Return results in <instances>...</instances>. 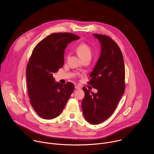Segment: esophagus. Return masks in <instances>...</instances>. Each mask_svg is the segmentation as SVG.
I'll return each mask as SVG.
<instances>
[{
    "label": "esophagus",
    "mask_w": 154,
    "mask_h": 154,
    "mask_svg": "<svg viewBox=\"0 0 154 154\" xmlns=\"http://www.w3.org/2000/svg\"><path fill=\"white\" fill-rule=\"evenodd\" d=\"M75 88L76 90H80V89H81V86L80 85H75Z\"/></svg>",
    "instance_id": "obj_1"
}]
</instances>
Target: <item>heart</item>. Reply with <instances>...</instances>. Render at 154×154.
Segmentation results:
<instances>
[{
    "instance_id": "heart-1",
    "label": "heart",
    "mask_w": 154,
    "mask_h": 154,
    "mask_svg": "<svg viewBox=\"0 0 154 154\" xmlns=\"http://www.w3.org/2000/svg\"><path fill=\"white\" fill-rule=\"evenodd\" d=\"M77 52L79 56L83 60L86 57H91L92 49L89 45L86 42H81L77 47Z\"/></svg>"
}]
</instances>
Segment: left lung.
I'll list each match as a JSON object with an SVG mask.
<instances>
[{
	"label": "left lung",
	"instance_id": "1",
	"mask_svg": "<svg viewBox=\"0 0 154 154\" xmlns=\"http://www.w3.org/2000/svg\"><path fill=\"white\" fill-rule=\"evenodd\" d=\"M101 44L100 57L88 82L97 90L90 92L84 86L82 107L85 119L99 124L110 116L125 90V67L123 55L116 42L106 35L94 34Z\"/></svg>",
	"mask_w": 154,
	"mask_h": 154
}]
</instances>
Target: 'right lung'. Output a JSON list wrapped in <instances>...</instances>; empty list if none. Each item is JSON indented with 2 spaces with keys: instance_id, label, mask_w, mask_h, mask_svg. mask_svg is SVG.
<instances>
[{
  "instance_id": "1",
  "label": "right lung",
  "mask_w": 154,
  "mask_h": 154,
  "mask_svg": "<svg viewBox=\"0 0 154 154\" xmlns=\"http://www.w3.org/2000/svg\"><path fill=\"white\" fill-rule=\"evenodd\" d=\"M80 37L71 33H55L38 42L33 50L27 69V83L31 105L45 119L59 116L74 90L71 82L56 83L53 73L64 64L67 45Z\"/></svg>"
}]
</instances>
